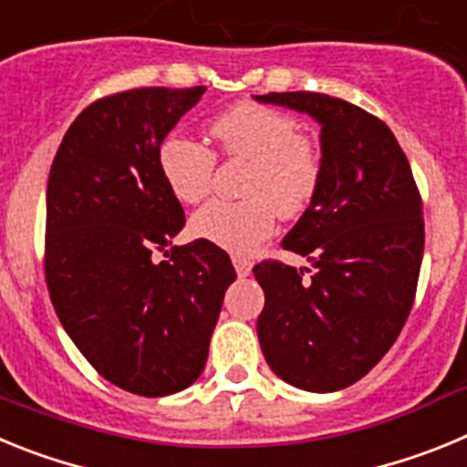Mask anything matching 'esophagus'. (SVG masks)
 Returning a JSON list of instances; mask_svg holds the SVG:
<instances>
[{
	"label": "esophagus",
	"mask_w": 467,
	"mask_h": 467,
	"mask_svg": "<svg viewBox=\"0 0 467 467\" xmlns=\"http://www.w3.org/2000/svg\"><path fill=\"white\" fill-rule=\"evenodd\" d=\"M234 266H236V274L241 275V278L250 275V271H253V262L245 257H236V254H234Z\"/></svg>",
	"instance_id": "obj_1"
}]
</instances>
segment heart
Instances as JSON below:
<instances>
[{"label": "heart", "instance_id": "1", "mask_svg": "<svg viewBox=\"0 0 467 467\" xmlns=\"http://www.w3.org/2000/svg\"><path fill=\"white\" fill-rule=\"evenodd\" d=\"M224 159L247 161L241 201L214 198L192 217L198 238L229 253H253L274 234L275 213L285 220L311 205L323 182V150L299 133L295 119L274 107L241 102L210 123ZM163 182L182 203H198L213 187L214 159L205 144L182 133H168L156 147Z\"/></svg>", "mask_w": 467, "mask_h": 467}]
</instances>
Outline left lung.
Instances as JSON below:
<instances>
[{"label": "left lung", "mask_w": 467, "mask_h": 467, "mask_svg": "<svg viewBox=\"0 0 467 467\" xmlns=\"http://www.w3.org/2000/svg\"><path fill=\"white\" fill-rule=\"evenodd\" d=\"M259 102L306 111L320 123L323 182L285 250L316 271L278 259L253 269L264 290L262 353L283 381L332 393L365 377L402 332L423 259V201L390 128L325 93H266Z\"/></svg>", "instance_id": "left-lung-1"}]
</instances>
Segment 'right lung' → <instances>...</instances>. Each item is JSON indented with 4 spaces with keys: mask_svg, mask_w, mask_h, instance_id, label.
Listing matches in <instances>:
<instances>
[{
    "mask_svg": "<svg viewBox=\"0 0 467 467\" xmlns=\"http://www.w3.org/2000/svg\"><path fill=\"white\" fill-rule=\"evenodd\" d=\"M205 86L130 88L90 102L67 128L47 187L44 274L65 332L95 372L144 398L192 386L236 271L205 238L171 247L182 203L156 147Z\"/></svg>",
    "mask_w": 467,
    "mask_h": 467,
    "instance_id": "1",
    "label": "right lung"
}]
</instances>
